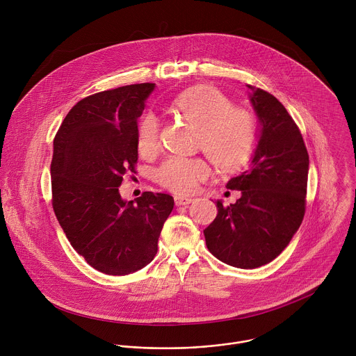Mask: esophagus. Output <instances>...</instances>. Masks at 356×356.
Returning a JSON list of instances; mask_svg holds the SVG:
<instances>
[{"label":"esophagus","mask_w":356,"mask_h":356,"mask_svg":"<svg viewBox=\"0 0 356 356\" xmlns=\"http://www.w3.org/2000/svg\"><path fill=\"white\" fill-rule=\"evenodd\" d=\"M175 205L181 207V205H189V204L193 202V199L191 197H184V196H175Z\"/></svg>","instance_id":"1"}]
</instances>
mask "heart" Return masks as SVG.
Segmentation results:
<instances>
[{
    "instance_id": "1",
    "label": "heart",
    "mask_w": 356,
    "mask_h": 356,
    "mask_svg": "<svg viewBox=\"0 0 356 356\" xmlns=\"http://www.w3.org/2000/svg\"><path fill=\"white\" fill-rule=\"evenodd\" d=\"M181 116L200 129L199 147L223 171L243 167L257 145V119L244 106H234L229 96L215 86L200 85L181 93L174 102ZM161 126L152 112L145 113L137 129V148L143 156H152L160 148ZM211 174L200 157H168L157 168L156 181L175 192L191 193Z\"/></svg>"
}]
</instances>
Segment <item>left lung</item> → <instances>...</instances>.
I'll use <instances>...</instances> for the list:
<instances>
[{
  "label": "left lung",
  "instance_id": "1",
  "mask_svg": "<svg viewBox=\"0 0 356 356\" xmlns=\"http://www.w3.org/2000/svg\"><path fill=\"white\" fill-rule=\"evenodd\" d=\"M261 123L252 164L227 182L241 197L223 207L204 230L207 248L220 261L256 268L281 254L305 212L308 152L300 129L268 92L248 85Z\"/></svg>",
  "mask_w": 356,
  "mask_h": 356
}]
</instances>
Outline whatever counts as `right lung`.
<instances>
[{
	"instance_id": "obj_1",
	"label": "right lung",
	"mask_w": 356,
	"mask_h": 356,
	"mask_svg": "<svg viewBox=\"0 0 356 356\" xmlns=\"http://www.w3.org/2000/svg\"><path fill=\"white\" fill-rule=\"evenodd\" d=\"M154 83L95 93L76 102L53 141L51 205L72 248L96 270L126 275L151 263L174 208L165 193L119 195L137 174V129Z\"/></svg>"
}]
</instances>
